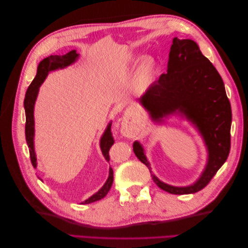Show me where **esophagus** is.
Instances as JSON below:
<instances>
[{
	"label": "esophagus",
	"mask_w": 248,
	"mask_h": 248,
	"mask_svg": "<svg viewBox=\"0 0 248 248\" xmlns=\"http://www.w3.org/2000/svg\"><path fill=\"white\" fill-rule=\"evenodd\" d=\"M132 115V112H125V117H124V120L122 121V134L124 137H127V138H132L134 134L137 133V129L136 127H134L130 121L129 119Z\"/></svg>",
	"instance_id": "obj_1"
}]
</instances>
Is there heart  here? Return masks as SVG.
Returning a JSON list of instances; mask_svg holds the SVG:
<instances>
[{
    "mask_svg": "<svg viewBox=\"0 0 248 248\" xmlns=\"http://www.w3.org/2000/svg\"><path fill=\"white\" fill-rule=\"evenodd\" d=\"M156 71V61L153 57H144L139 63L137 73H136V82L139 87H146L154 78Z\"/></svg>",
    "mask_w": 248,
    "mask_h": 248,
    "instance_id": "heart-1",
    "label": "heart"
}]
</instances>
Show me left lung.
<instances>
[{"mask_svg":"<svg viewBox=\"0 0 248 248\" xmlns=\"http://www.w3.org/2000/svg\"><path fill=\"white\" fill-rule=\"evenodd\" d=\"M139 100L153 121L161 123L163 118L174 112L184 116L199 129L208 150L206 168L196 183L185 187L171 186L151 174L153 181L172 194L202 190L226 162L231 149V103L218 71L202 54L196 42L176 37L170 50L168 72L161 74L158 81L150 86ZM133 152L151 171L139 141L133 142Z\"/></svg>","mask_w":248,"mask_h":248,"instance_id":"obj_1","label":"left lung"}]
</instances>
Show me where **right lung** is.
Wrapping results in <instances>:
<instances>
[{
	"label": "right lung",
	"instance_id": "obj_1",
	"mask_svg": "<svg viewBox=\"0 0 248 248\" xmlns=\"http://www.w3.org/2000/svg\"><path fill=\"white\" fill-rule=\"evenodd\" d=\"M78 58V54L76 49H73L69 52H67L66 55L63 56H49L46 59H43L42 61L39 63L38 68H37V74L31 85L29 86L26 97L24 101V107L26 111V140L29 147L30 151V158H31V162L33 167L36 168L37 166V158L34 150V106L35 101L37 98V95L39 92V87L41 86L42 82L47 77L49 71L56 70L59 68H65V67L71 65L74 63ZM110 123L108 125V128L104 131L103 136L100 140V148L102 154L108 161L109 160V149L114 145V138H112V134L110 131ZM112 181H114V171L112 169L109 168V175L107 180L106 184L102 186V188L97 191L92 197H90L85 202H82L81 204H90V202H93L96 201H99L107 196L108 192L109 191L110 187L112 185Z\"/></svg>",
	"mask_w": 248,
	"mask_h": 248
}]
</instances>
